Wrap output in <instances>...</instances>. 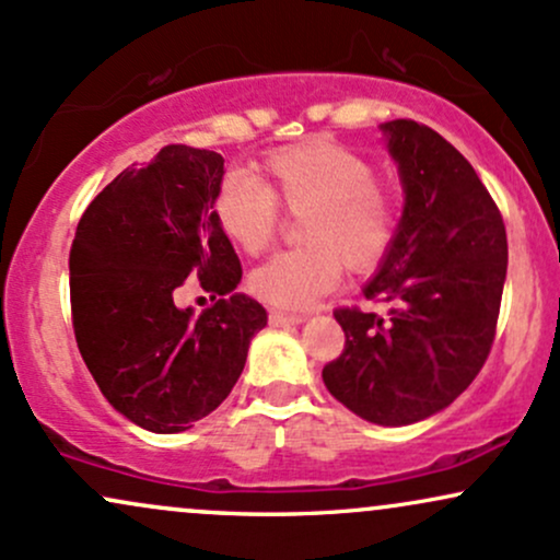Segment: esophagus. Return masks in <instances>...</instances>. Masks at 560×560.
<instances>
[{
    "label": "esophagus",
    "mask_w": 560,
    "mask_h": 560,
    "mask_svg": "<svg viewBox=\"0 0 560 560\" xmlns=\"http://www.w3.org/2000/svg\"><path fill=\"white\" fill-rule=\"evenodd\" d=\"M299 322H304V314L280 312V308H272V312H269V325H272V327H282V325H299Z\"/></svg>",
    "instance_id": "esophagus-1"
}]
</instances>
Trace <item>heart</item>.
Returning <instances> with one entry per match:
<instances>
[{"instance_id": "heart-1", "label": "heart", "mask_w": 560, "mask_h": 560, "mask_svg": "<svg viewBox=\"0 0 560 560\" xmlns=\"http://www.w3.org/2000/svg\"><path fill=\"white\" fill-rule=\"evenodd\" d=\"M267 183L228 173L217 183V225L243 252L259 254L282 225V208L300 214L304 246L275 254L252 272V291L278 308H306L335 288L343 261L353 272L377 267L400 233V203L374 180V167L332 141L280 147L261 160Z\"/></svg>"}]
</instances>
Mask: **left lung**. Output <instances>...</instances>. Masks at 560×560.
<instances>
[{
    "label": "left lung",
    "instance_id": "obj_1",
    "mask_svg": "<svg viewBox=\"0 0 560 560\" xmlns=\"http://www.w3.org/2000/svg\"><path fill=\"white\" fill-rule=\"evenodd\" d=\"M383 130L406 209L364 295L390 314L335 308L346 346L322 380L366 422L400 427L453 404L488 361L509 243L490 190L443 136L413 120H390Z\"/></svg>",
    "mask_w": 560,
    "mask_h": 560
}]
</instances>
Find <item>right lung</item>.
Instances as JSON below:
<instances>
[{"mask_svg":"<svg viewBox=\"0 0 560 560\" xmlns=\"http://www.w3.org/2000/svg\"><path fill=\"white\" fill-rule=\"evenodd\" d=\"M222 154L170 143L130 164L85 207L70 248L78 351L122 417L173 435L212 413L267 325L259 301L235 291L241 261L212 212ZM196 273L218 304L177 310L175 287Z\"/></svg>","mask_w":560,"mask_h":560,"instance_id":"add662e5","label":"right lung"}]
</instances>
